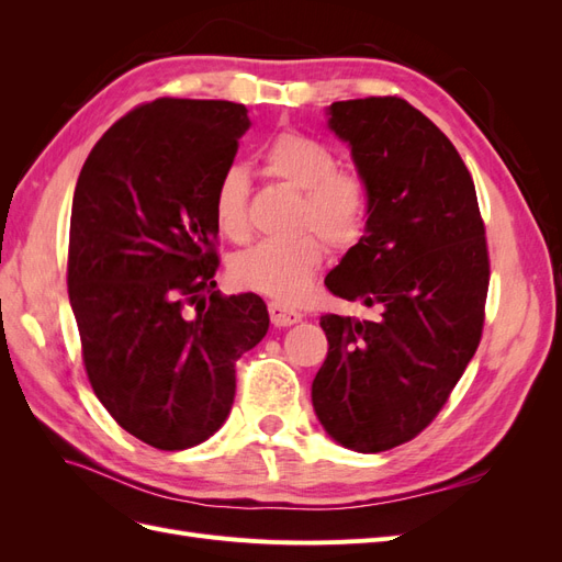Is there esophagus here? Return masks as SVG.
I'll list each match as a JSON object with an SVG mask.
<instances>
[{"label":"esophagus","instance_id":"1","mask_svg":"<svg viewBox=\"0 0 562 562\" xmlns=\"http://www.w3.org/2000/svg\"><path fill=\"white\" fill-rule=\"evenodd\" d=\"M269 316L277 328L293 326V323H297L302 318V314L297 310L288 307V304H283V302H269Z\"/></svg>","mask_w":562,"mask_h":562}]
</instances>
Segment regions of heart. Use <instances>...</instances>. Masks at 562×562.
Wrapping results in <instances>:
<instances>
[{
  "label": "heart",
  "instance_id": "1",
  "mask_svg": "<svg viewBox=\"0 0 562 562\" xmlns=\"http://www.w3.org/2000/svg\"><path fill=\"white\" fill-rule=\"evenodd\" d=\"M262 173L300 192L295 206L293 239L260 241L229 260V279L244 291L300 302L310 293L316 271L330 250H351L368 227L370 194L366 180L337 168V155L312 135L285 128L271 138L260 155ZM213 223L229 241H246L248 176L229 166L213 187Z\"/></svg>",
  "mask_w": 562,
  "mask_h": 562
}]
</instances>
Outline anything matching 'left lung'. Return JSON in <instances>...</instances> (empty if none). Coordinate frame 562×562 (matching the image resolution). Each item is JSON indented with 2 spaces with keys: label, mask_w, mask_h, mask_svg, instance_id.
<instances>
[{
  "label": "left lung",
  "mask_w": 562,
  "mask_h": 562,
  "mask_svg": "<svg viewBox=\"0 0 562 562\" xmlns=\"http://www.w3.org/2000/svg\"><path fill=\"white\" fill-rule=\"evenodd\" d=\"M328 126L351 145L370 209L328 291L378 318L323 314L328 356L314 411L339 446L382 452L429 427L481 345L490 255L469 168L398 95L339 100Z\"/></svg>",
  "instance_id": "obj_1"
}]
</instances>
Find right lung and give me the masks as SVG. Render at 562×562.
<instances>
[{
	"label": "right lung",
	"instance_id": "add662e5",
	"mask_svg": "<svg viewBox=\"0 0 562 562\" xmlns=\"http://www.w3.org/2000/svg\"><path fill=\"white\" fill-rule=\"evenodd\" d=\"M248 110L157 98L100 138L77 180L67 295L93 394L159 450L213 436L236 394V361L267 335L260 295L215 288L213 187Z\"/></svg>",
	"mask_w": 562,
	"mask_h": 562
}]
</instances>
